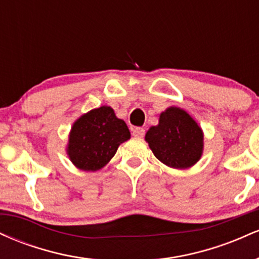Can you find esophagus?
<instances>
[{"label": "esophagus", "mask_w": 259, "mask_h": 259, "mask_svg": "<svg viewBox=\"0 0 259 259\" xmlns=\"http://www.w3.org/2000/svg\"><path fill=\"white\" fill-rule=\"evenodd\" d=\"M133 135L135 136V138H142V136L145 135V129L144 127H135V129L133 130Z\"/></svg>", "instance_id": "34e87169"}]
</instances>
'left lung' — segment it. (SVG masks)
I'll use <instances>...</instances> for the list:
<instances>
[{
    "label": "left lung",
    "mask_w": 259,
    "mask_h": 259,
    "mask_svg": "<svg viewBox=\"0 0 259 259\" xmlns=\"http://www.w3.org/2000/svg\"><path fill=\"white\" fill-rule=\"evenodd\" d=\"M145 140L156 158L170 168L192 167L203 152L202 129L179 107L160 113L158 125L148 129Z\"/></svg>",
    "instance_id": "obj_1"
}]
</instances>
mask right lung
<instances>
[{"label":"right lung","mask_w":259,"mask_h":259,"mask_svg":"<svg viewBox=\"0 0 259 259\" xmlns=\"http://www.w3.org/2000/svg\"><path fill=\"white\" fill-rule=\"evenodd\" d=\"M130 139L125 121L111 107L102 106L81 115L73 124L67 153L76 168L95 171L113 158L118 147Z\"/></svg>","instance_id":"right-lung-1"}]
</instances>
